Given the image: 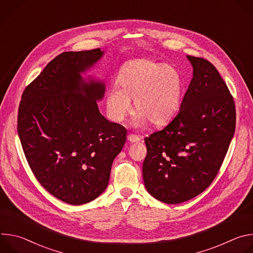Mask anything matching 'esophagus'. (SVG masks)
Here are the masks:
<instances>
[{
  "label": "esophagus",
  "mask_w": 253,
  "mask_h": 253,
  "mask_svg": "<svg viewBox=\"0 0 253 253\" xmlns=\"http://www.w3.org/2000/svg\"><path fill=\"white\" fill-rule=\"evenodd\" d=\"M127 140H128L130 143H137V142H140V141H141V138L138 137V136H136V135L131 134V135H128V136H127Z\"/></svg>",
  "instance_id": "1"
}]
</instances>
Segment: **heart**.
Segmentation results:
<instances>
[{
    "label": "heart",
    "mask_w": 253,
    "mask_h": 253,
    "mask_svg": "<svg viewBox=\"0 0 253 253\" xmlns=\"http://www.w3.org/2000/svg\"><path fill=\"white\" fill-rule=\"evenodd\" d=\"M116 86L106 93V107L110 118L122 122L131 112L134 100L133 126L145 127L167 123L177 112L183 92L179 71L168 64L148 59L127 63L119 72Z\"/></svg>",
    "instance_id": "b5f03b06"
}]
</instances>
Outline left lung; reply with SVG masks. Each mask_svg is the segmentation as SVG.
<instances>
[{"label":"left lung","mask_w":253,"mask_h":253,"mask_svg":"<svg viewBox=\"0 0 253 253\" xmlns=\"http://www.w3.org/2000/svg\"><path fill=\"white\" fill-rule=\"evenodd\" d=\"M193 78L175 118L145 138L143 180L147 191L168 204L203 192L217 175L235 131V105L218 71L187 56Z\"/></svg>","instance_id":"left-lung-1"}]
</instances>
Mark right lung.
Listing matches in <instances>:
<instances>
[{
  "mask_svg": "<svg viewBox=\"0 0 253 253\" xmlns=\"http://www.w3.org/2000/svg\"><path fill=\"white\" fill-rule=\"evenodd\" d=\"M103 55L101 49L58 55L26 87L19 106L18 134L30 168L48 192L72 205L104 192L126 141L127 130L99 111L104 82L82 77Z\"/></svg>",
  "mask_w": 253,
  "mask_h": 253,
  "instance_id": "right-lung-1",
  "label": "right lung"
}]
</instances>
